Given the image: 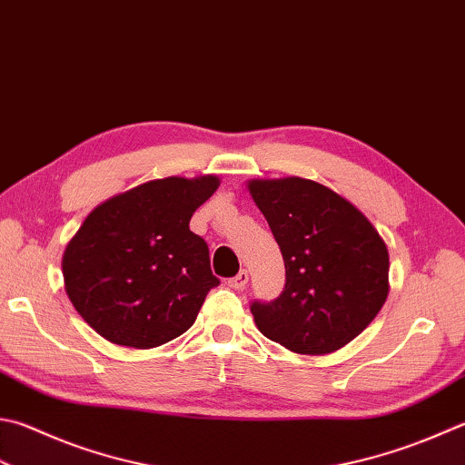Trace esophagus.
<instances>
[{"label":"esophagus","mask_w":465,"mask_h":465,"mask_svg":"<svg viewBox=\"0 0 465 465\" xmlns=\"http://www.w3.org/2000/svg\"><path fill=\"white\" fill-rule=\"evenodd\" d=\"M226 283H229V287H232V289H242L244 285L249 283V271L247 269H241L239 273H236L234 277H231Z\"/></svg>","instance_id":"34e87169"}]
</instances>
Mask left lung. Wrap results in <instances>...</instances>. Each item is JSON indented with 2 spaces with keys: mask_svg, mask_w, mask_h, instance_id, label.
<instances>
[{
  "mask_svg": "<svg viewBox=\"0 0 465 465\" xmlns=\"http://www.w3.org/2000/svg\"><path fill=\"white\" fill-rule=\"evenodd\" d=\"M249 190L285 262L283 292L251 302L257 328L297 354L346 346L387 300V244L361 210L318 182L255 180Z\"/></svg>",
  "mask_w": 465,
  "mask_h": 465,
  "instance_id": "obj_1",
  "label": "left lung"
}]
</instances>
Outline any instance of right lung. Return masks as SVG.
<instances>
[{
	"instance_id": "1",
	"label": "right lung",
	"mask_w": 465,
	"mask_h": 465,
	"mask_svg": "<svg viewBox=\"0 0 465 465\" xmlns=\"http://www.w3.org/2000/svg\"><path fill=\"white\" fill-rule=\"evenodd\" d=\"M216 176L142 183L94 208L63 257L66 293L113 344L155 348L182 336L221 283L190 218Z\"/></svg>"
}]
</instances>
